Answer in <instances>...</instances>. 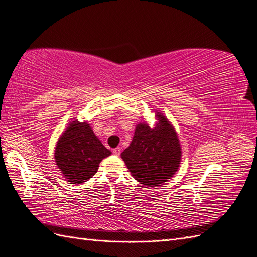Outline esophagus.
<instances>
[{
    "mask_svg": "<svg viewBox=\"0 0 257 257\" xmlns=\"http://www.w3.org/2000/svg\"><path fill=\"white\" fill-rule=\"evenodd\" d=\"M113 154H114L115 156H120V155H121V148H120V147L114 148V149H113Z\"/></svg>",
    "mask_w": 257,
    "mask_h": 257,
    "instance_id": "esophagus-1",
    "label": "esophagus"
}]
</instances>
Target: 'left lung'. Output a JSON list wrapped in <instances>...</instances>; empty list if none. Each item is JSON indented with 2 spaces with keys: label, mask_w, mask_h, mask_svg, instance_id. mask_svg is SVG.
<instances>
[{
  "label": "left lung",
  "mask_w": 257,
  "mask_h": 257,
  "mask_svg": "<svg viewBox=\"0 0 257 257\" xmlns=\"http://www.w3.org/2000/svg\"><path fill=\"white\" fill-rule=\"evenodd\" d=\"M157 123L136 125L133 140L121 154L131 174L146 186H159L174 176L181 162L180 142L168 118L157 112Z\"/></svg>",
  "instance_id": "8db88e82"
}]
</instances>
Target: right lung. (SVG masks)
<instances>
[{
	"mask_svg": "<svg viewBox=\"0 0 257 257\" xmlns=\"http://www.w3.org/2000/svg\"><path fill=\"white\" fill-rule=\"evenodd\" d=\"M110 155L88 123L73 121L56 143L54 158L68 182L80 184L95 176L100 162Z\"/></svg>",
	"mask_w": 257,
	"mask_h": 257,
	"instance_id": "right-lung-1",
	"label": "right lung"
}]
</instances>
